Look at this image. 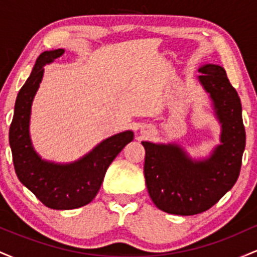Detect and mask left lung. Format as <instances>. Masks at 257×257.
Returning <instances> with one entry per match:
<instances>
[{
  "label": "left lung",
  "instance_id": "8db88e82",
  "mask_svg": "<svg viewBox=\"0 0 257 257\" xmlns=\"http://www.w3.org/2000/svg\"><path fill=\"white\" fill-rule=\"evenodd\" d=\"M200 83L210 94L222 124L221 143L211 157L192 162L176 145L145 147L146 186L152 202L168 214L196 215L210 209L233 187L240 173L245 149V128L237 90L219 65L200 67Z\"/></svg>",
  "mask_w": 257,
  "mask_h": 257
}]
</instances>
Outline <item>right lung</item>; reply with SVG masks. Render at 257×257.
Instances as JSON below:
<instances>
[{
    "instance_id": "add662e5",
    "label": "right lung",
    "mask_w": 257,
    "mask_h": 257,
    "mask_svg": "<svg viewBox=\"0 0 257 257\" xmlns=\"http://www.w3.org/2000/svg\"><path fill=\"white\" fill-rule=\"evenodd\" d=\"M64 49L43 52L30 77L19 90L10 128V145L18 179L44 205L57 210L76 209L90 203L99 192L105 173L117 155L134 139L124 132L106 139L81 161L66 166L44 162L29 137L31 102L43 76V66L64 54Z\"/></svg>"
}]
</instances>
